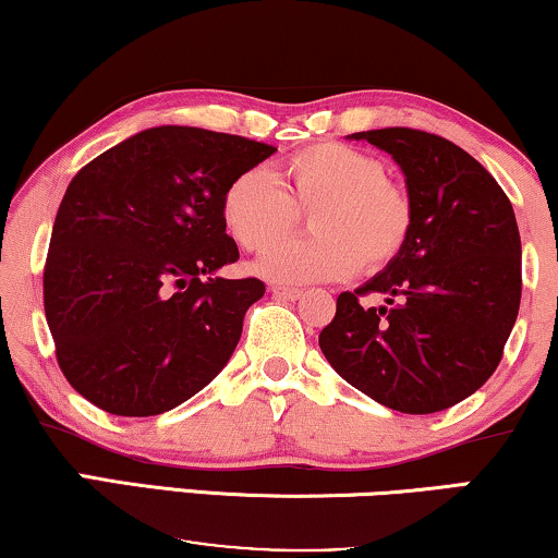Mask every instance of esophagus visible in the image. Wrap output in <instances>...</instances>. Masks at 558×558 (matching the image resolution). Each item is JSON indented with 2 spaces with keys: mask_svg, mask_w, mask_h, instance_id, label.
<instances>
[{
  "mask_svg": "<svg viewBox=\"0 0 558 558\" xmlns=\"http://www.w3.org/2000/svg\"><path fill=\"white\" fill-rule=\"evenodd\" d=\"M272 298H280V301H298L303 295L301 288H286V286H272L270 288Z\"/></svg>",
  "mask_w": 558,
  "mask_h": 558,
  "instance_id": "obj_1",
  "label": "esophagus"
}]
</instances>
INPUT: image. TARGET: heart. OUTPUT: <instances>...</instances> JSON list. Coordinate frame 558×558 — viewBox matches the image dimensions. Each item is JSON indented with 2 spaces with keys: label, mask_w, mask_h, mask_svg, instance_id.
<instances>
[{
  "label": "heart",
  "mask_w": 558,
  "mask_h": 558,
  "mask_svg": "<svg viewBox=\"0 0 558 558\" xmlns=\"http://www.w3.org/2000/svg\"><path fill=\"white\" fill-rule=\"evenodd\" d=\"M311 210L313 239L281 243ZM222 219L240 247L265 253L257 270L278 282L341 280L395 260L412 227V204L384 177V163L354 146H305L270 174L250 169L227 186Z\"/></svg>",
  "instance_id": "1"
}]
</instances>
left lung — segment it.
Masks as SVG:
<instances>
[{
    "mask_svg": "<svg viewBox=\"0 0 558 558\" xmlns=\"http://www.w3.org/2000/svg\"><path fill=\"white\" fill-rule=\"evenodd\" d=\"M349 138L391 154L402 169L412 227L381 272L341 293L318 336L339 376L374 402L433 414L490 379L521 305V234L511 199L452 141L417 129ZM385 295L368 310L360 298Z\"/></svg>",
    "mask_w": 558,
    "mask_h": 558,
    "instance_id": "obj_1",
    "label": "left lung"
}]
</instances>
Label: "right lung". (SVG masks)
Wrapping results in <instances>:
<instances>
[{
    "mask_svg": "<svg viewBox=\"0 0 558 558\" xmlns=\"http://www.w3.org/2000/svg\"><path fill=\"white\" fill-rule=\"evenodd\" d=\"M276 146L156 125L68 184L45 263L54 356L77 395L119 417L169 412L215 379L265 282L217 270L240 250L222 199Z\"/></svg>",
    "mask_w": 558,
    "mask_h": 558,
    "instance_id": "right-lung-1",
    "label": "right lung"
}]
</instances>
